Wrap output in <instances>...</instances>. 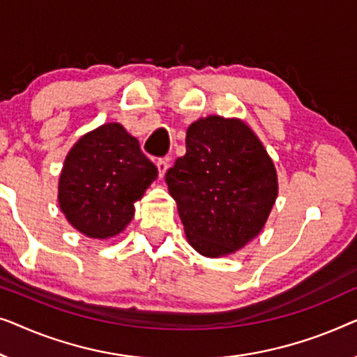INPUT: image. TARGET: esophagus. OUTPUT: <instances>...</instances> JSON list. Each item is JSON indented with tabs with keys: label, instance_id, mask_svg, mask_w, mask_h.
<instances>
[{
	"label": "esophagus",
	"instance_id": "esophagus-1",
	"mask_svg": "<svg viewBox=\"0 0 357 357\" xmlns=\"http://www.w3.org/2000/svg\"><path fill=\"white\" fill-rule=\"evenodd\" d=\"M168 162H169V158H160L158 162H157L158 176H160V178H163V176H165V173H167V169H168Z\"/></svg>",
	"mask_w": 357,
	"mask_h": 357
}]
</instances>
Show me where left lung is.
Instances as JSON below:
<instances>
[{"instance_id":"1","label":"left lung","mask_w":357,"mask_h":357,"mask_svg":"<svg viewBox=\"0 0 357 357\" xmlns=\"http://www.w3.org/2000/svg\"><path fill=\"white\" fill-rule=\"evenodd\" d=\"M189 244L205 257L243 249L267 222L278 195L277 169L241 119L200 118L185 132V155L167 172Z\"/></svg>"}]
</instances>
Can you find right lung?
Here are the masks:
<instances>
[{
	"label": "right lung",
	"mask_w": 357,
	"mask_h": 357,
	"mask_svg": "<svg viewBox=\"0 0 357 357\" xmlns=\"http://www.w3.org/2000/svg\"><path fill=\"white\" fill-rule=\"evenodd\" d=\"M158 169L140 150L139 140L119 123L84 134L64 160L58 202L69 223L89 238L108 239L134 218Z\"/></svg>",
	"instance_id": "right-lung-1"
}]
</instances>
